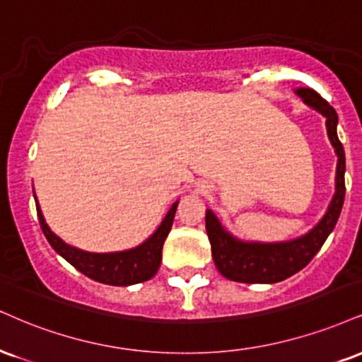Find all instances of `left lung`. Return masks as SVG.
I'll use <instances>...</instances> for the list:
<instances>
[{
	"label": "left lung",
	"instance_id": "1",
	"mask_svg": "<svg viewBox=\"0 0 362 362\" xmlns=\"http://www.w3.org/2000/svg\"><path fill=\"white\" fill-rule=\"evenodd\" d=\"M293 93L300 101L307 104L313 111L325 117V128L335 155H337V168H335V194L330 200L327 211L322 219L310 230L302 236L288 239V241L263 243L245 241L234 236L224 228L211 209L206 212V229L212 247V258L219 273L228 280L239 283H278L286 280L310 263L313 256L320 251L322 245L337 224L344 206L346 195V155L342 143L337 136L339 117L334 107L320 98L313 89L297 87Z\"/></svg>",
	"mask_w": 362,
	"mask_h": 362
}]
</instances>
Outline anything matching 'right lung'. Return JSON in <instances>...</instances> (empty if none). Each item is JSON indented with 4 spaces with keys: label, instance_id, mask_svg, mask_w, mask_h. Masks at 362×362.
<instances>
[{
    "label": "right lung",
    "instance_id": "obj_1",
    "mask_svg": "<svg viewBox=\"0 0 362 362\" xmlns=\"http://www.w3.org/2000/svg\"><path fill=\"white\" fill-rule=\"evenodd\" d=\"M33 197L35 204H37L38 221H40L42 230L45 234L47 241L50 243V246L65 261H69L74 268L79 269L82 275L93 278V280L99 283H104V285L112 286H129L134 285V283L150 280V278L156 275L160 263H162L163 243L168 236L170 229H172L178 200L173 202V206L170 207L167 216L163 217V221L155 229V233L148 239H145L141 245L124 251L90 252L67 245L64 239L57 236L54 230L49 228V224H47L35 192Z\"/></svg>",
    "mask_w": 362,
    "mask_h": 362
}]
</instances>
